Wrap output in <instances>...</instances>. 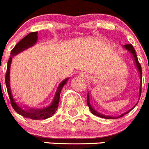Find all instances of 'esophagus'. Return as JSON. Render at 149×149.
Returning a JSON list of instances; mask_svg holds the SVG:
<instances>
[{
    "instance_id": "1",
    "label": "esophagus",
    "mask_w": 149,
    "mask_h": 149,
    "mask_svg": "<svg viewBox=\"0 0 149 149\" xmlns=\"http://www.w3.org/2000/svg\"><path fill=\"white\" fill-rule=\"evenodd\" d=\"M81 76L84 77H88V75L85 74H81Z\"/></svg>"
}]
</instances>
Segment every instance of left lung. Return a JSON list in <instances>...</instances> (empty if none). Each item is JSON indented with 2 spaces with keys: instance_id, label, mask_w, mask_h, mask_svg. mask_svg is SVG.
<instances>
[{
  "instance_id": "obj_1",
  "label": "left lung",
  "mask_w": 149,
  "mask_h": 149,
  "mask_svg": "<svg viewBox=\"0 0 149 149\" xmlns=\"http://www.w3.org/2000/svg\"><path fill=\"white\" fill-rule=\"evenodd\" d=\"M123 48H125V49H126L127 51H128L130 52V54H132V57H133L134 58V61H135V66H136L137 69H138V72H139L140 74V88H139V95H138V99H140V97H141V82H142V69H141V64H140V63L138 62V57H137V55H136V53H135V49H134L133 46H132L131 44H127V45H125L124 46H123ZM138 102H137V104H138ZM87 104H88V107H89L90 110H91V113H92L93 114H94V115L97 116V117H101V118H104V119H117V118H120V117H122L123 116H124L125 114H127L128 112H130V111H131V110L132 109L134 108V107H135V106L137 105V104H135V106H134L133 107H132V109H130V110H128L127 111H125V112L123 113V114H120V115L119 116H117V117H114V116H108V115H105V114H101V113L98 112V111H97L93 107V106L91 105V101H90V95H89V92L88 93V98H87Z\"/></svg>"
}]
</instances>
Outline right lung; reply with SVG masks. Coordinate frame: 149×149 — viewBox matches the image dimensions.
Returning a JSON list of instances; mask_svg holds the SVG:
<instances>
[{"label": "right lung", "instance_id": "1", "mask_svg": "<svg viewBox=\"0 0 149 149\" xmlns=\"http://www.w3.org/2000/svg\"><path fill=\"white\" fill-rule=\"evenodd\" d=\"M38 42V32H30L26 36H25L23 39H22L17 45L14 46L12 51H11V56L8 59V65H7L6 74V85L7 91L9 95L10 100H11V105L14 109L20 115L26 117V118L31 119V120H45L49 117H51L55 114L56 111L57 110L59 104L60 93H61V89L64 86L67 82L68 81L69 77L66 78L64 80L61 81L58 85L56 91L55 95L53 98L52 102L49 106L42 109H34L29 108L27 106L20 105L19 103L16 101L15 98L12 94V90L11 88L10 85V70H11V64L12 61V58L14 56L17 55L19 53L25 51L27 48H31L35 45Z\"/></svg>", "mask_w": 149, "mask_h": 149}]
</instances>
